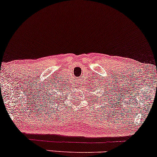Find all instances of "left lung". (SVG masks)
Wrapping results in <instances>:
<instances>
[{"label":"left lung","instance_id":"8db88e82","mask_svg":"<svg viewBox=\"0 0 157 157\" xmlns=\"http://www.w3.org/2000/svg\"><path fill=\"white\" fill-rule=\"evenodd\" d=\"M103 96H105V94H104V95H102V97H103ZM95 97V98H93L94 99V101H95V100H98V101H99V99H100V98H99V97L98 96H94ZM100 100H102V99L101 98V99H100ZM102 101H103V100H102Z\"/></svg>","mask_w":157,"mask_h":157}]
</instances>
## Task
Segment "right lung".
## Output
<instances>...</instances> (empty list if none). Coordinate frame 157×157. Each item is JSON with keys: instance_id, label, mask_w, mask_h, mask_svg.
<instances>
[{"instance_id": "obj_1", "label": "right lung", "mask_w": 157, "mask_h": 157, "mask_svg": "<svg viewBox=\"0 0 157 157\" xmlns=\"http://www.w3.org/2000/svg\"><path fill=\"white\" fill-rule=\"evenodd\" d=\"M52 89H50V86H48L46 91H45L44 94L46 95L45 100H46V101L48 102H56V100H58L59 99H60L61 97L63 96V89H61V86H60V85H56V83L52 84ZM48 87L50 88L49 89H48ZM53 88L54 89V91H53Z\"/></svg>"}]
</instances>
